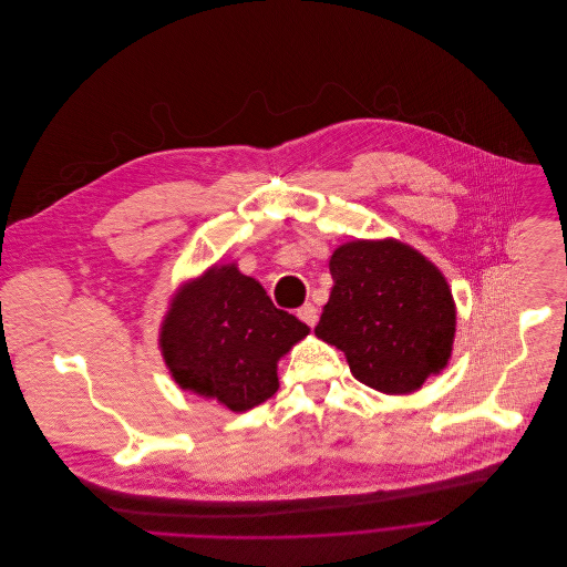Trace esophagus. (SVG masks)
Wrapping results in <instances>:
<instances>
[{"label": "esophagus", "mask_w": 567, "mask_h": 567, "mask_svg": "<svg viewBox=\"0 0 567 567\" xmlns=\"http://www.w3.org/2000/svg\"><path fill=\"white\" fill-rule=\"evenodd\" d=\"M297 317L303 321V323H308L310 328L317 323V319H319V315H317V308L312 306V303H303L299 310H297Z\"/></svg>", "instance_id": "1"}]
</instances>
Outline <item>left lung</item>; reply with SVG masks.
Wrapping results in <instances>:
<instances>
[{"mask_svg":"<svg viewBox=\"0 0 567 567\" xmlns=\"http://www.w3.org/2000/svg\"><path fill=\"white\" fill-rule=\"evenodd\" d=\"M330 275L315 334L347 355L355 380L404 395L446 367L456 303L426 257L395 239H355L332 252Z\"/></svg>","mask_w":567,"mask_h":567,"instance_id":"left-lung-1","label":"left lung"}]
</instances>
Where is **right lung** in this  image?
<instances>
[{
	"label": "right lung",
	"mask_w": 567,
	"mask_h": 567,
	"mask_svg": "<svg viewBox=\"0 0 567 567\" xmlns=\"http://www.w3.org/2000/svg\"><path fill=\"white\" fill-rule=\"evenodd\" d=\"M308 332L237 264H216L172 299L158 344L181 389L241 413L277 393V362Z\"/></svg>",
	"instance_id": "obj_1"
}]
</instances>
